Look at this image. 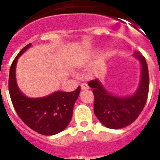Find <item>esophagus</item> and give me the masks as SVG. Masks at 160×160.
<instances>
[{"label":"esophagus","instance_id":"esophagus-1","mask_svg":"<svg viewBox=\"0 0 160 160\" xmlns=\"http://www.w3.org/2000/svg\"><path fill=\"white\" fill-rule=\"evenodd\" d=\"M81 89H82V90H88V89H89L88 85H87V83H82V84H81Z\"/></svg>","mask_w":160,"mask_h":160}]
</instances>
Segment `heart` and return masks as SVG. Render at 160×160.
Segmentation results:
<instances>
[{"label": "heart", "mask_w": 160, "mask_h": 160, "mask_svg": "<svg viewBox=\"0 0 160 160\" xmlns=\"http://www.w3.org/2000/svg\"><path fill=\"white\" fill-rule=\"evenodd\" d=\"M85 59H86V58H83L82 59V62H85Z\"/></svg>", "instance_id": "obj_1"}]
</instances>
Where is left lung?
Listing matches in <instances>:
<instances>
[{
  "label": "left lung",
  "instance_id": "8db88e82",
  "mask_svg": "<svg viewBox=\"0 0 160 160\" xmlns=\"http://www.w3.org/2000/svg\"><path fill=\"white\" fill-rule=\"evenodd\" d=\"M142 66L140 83L131 96L118 97L107 91L98 79L89 82L94 96V111L98 119L111 129H121L132 123L140 114L148 99L149 74L147 62L139 52L134 54Z\"/></svg>",
  "mask_w": 160,
  "mask_h": 160
}]
</instances>
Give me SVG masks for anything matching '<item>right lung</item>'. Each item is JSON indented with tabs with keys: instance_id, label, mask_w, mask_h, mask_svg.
<instances>
[{
	"instance_id": "obj_1",
	"label": "right lung",
	"mask_w": 160,
	"mask_h": 160,
	"mask_svg": "<svg viewBox=\"0 0 160 160\" xmlns=\"http://www.w3.org/2000/svg\"><path fill=\"white\" fill-rule=\"evenodd\" d=\"M31 46L28 44L19 52L9 70L8 91L18 116L26 125L43 135H53L62 131L69 125L73 115V105L81 88L73 92L56 91L42 98H28L19 90L16 81L18 59Z\"/></svg>"
}]
</instances>
